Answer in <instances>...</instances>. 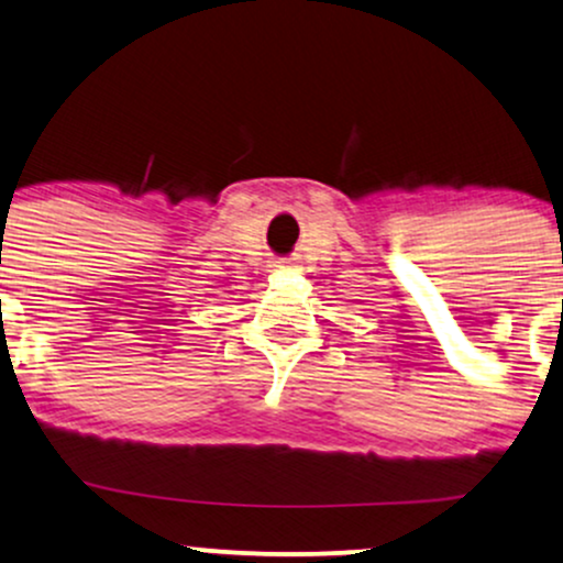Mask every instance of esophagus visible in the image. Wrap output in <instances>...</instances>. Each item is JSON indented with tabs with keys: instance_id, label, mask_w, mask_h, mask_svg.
I'll list each match as a JSON object with an SVG mask.
<instances>
[{
	"instance_id": "1",
	"label": "esophagus",
	"mask_w": 563,
	"mask_h": 563,
	"mask_svg": "<svg viewBox=\"0 0 563 563\" xmlns=\"http://www.w3.org/2000/svg\"><path fill=\"white\" fill-rule=\"evenodd\" d=\"M292 266V261H289V257H279V261H276V268H289Z\"/></svg>"
}]
</instances>
